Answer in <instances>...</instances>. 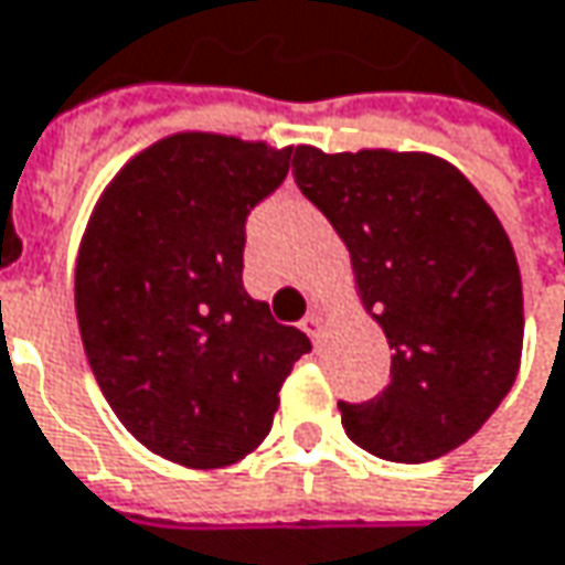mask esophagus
<instances>
[{
  "instance_id": "1",
  "label": "esophagus",
  "mask_w": 565,
  "mask_h": 565,
  "mask_svg": "<svg viewBox=\"0 0 565 565\" xmlns=\"http://www.w3.org/2000/svg\"><path fill=\"white\" fill-rule=\"evenodd\" d=\"M301 330L311 339L320 337V333H323V315H320V311H308L305 320H301Z\"/></svg>"
}]
</instances>
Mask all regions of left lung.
I'll use <instances>...</instances> for the list:
<instances>
[{"instance_id": "left-lung-1", "label": "left lung", "mask_w": 565, "mask_h": 565, "mask_svg": "<svg viewBox=\"0 0 565 565\" xmlns=\"http://www.w3.org/2000/svg\"><path fill=\"white\" fill-rule=\"evenodd\" d=\"M295 185L345 242L364 311L393 349L374 399L339 402L352 444L430 462L481 430L522 361V276L478 188L434 153L298 143Z\"/></svg>"}]
</instances>
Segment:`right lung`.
<instances>
[{
	"label": "right lung",
	"mask_w": 565,
	"mask_h": 565,
	"mask_svg": "<svg viewBox=\"0 0 565 565\" xmlns=\"http://www.w3.org/2000/svg\"><path fill=\"white\" fill-rule=\"evenodd\" d=\"M289 157L179 131L121 166L87 220L75 267L84 352L125 430L169 462H242L311 352L242 282L245 220L282 185Z\"/></svg>",
	"instance_id": "add662e5"
}]
</instances>
